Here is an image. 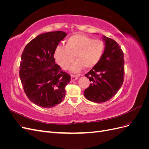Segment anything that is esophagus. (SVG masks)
<instances>
[{"label":"esophagus","instance_id":"esophagus-1","mask_svg":"<svg viewBox=\"0 0 149 149\" xmlns=\"http://www.w3.org/2000/svg\"><path fill=\"white\" fill-rule=\"evenodd\" d=\"M78 77H79L78 75L71 74V82H73V81H74L77 79L78 78Z\"/></svg>","mask_w":149,"mask_h":149}]
</instances>
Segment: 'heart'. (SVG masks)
<instances>
[{"mask_svg":"<svg viewBox=\"0 0 149 149\" xmlns=\"http://www.w3.org/2000/svg\"><path fill=\"white\" fill-rule=\"evenodd\" d=\"M104 51V44L100 40H94L82 34H76L66 40V46H58L54 53L57 63L63 69L69 68L71 63L77 60L71 66V70L79 71L83 66L91 68L98 63Z\"/></svg>","mask_w":149,"mask_h":149,"instance_id":"b5f03b06","label":"heart"}]
</instances>
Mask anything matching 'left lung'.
<instances>
[{"instance_id":"8db88e82","label":"left lung","mask_w":149,"mask_h":149,"mask_svg":"<svg viewBox=\"0 0 149 149\" xmlns=\"http://www.w3.org/2000/svg\"><path fill=\"white\" fill-rule=\"evenodd\" d=\"M105 48L98 63L85 74L89 86L84 96L90 101L101 103L109 101L123 85L124 75V53L115 40L103 36Z\"/></svg>"}]
</instances>
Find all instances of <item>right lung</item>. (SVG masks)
Returning <instances> with one entry per match:
<instances>
[{"label": "right lung", "instance_id": "obj_1", "mask_svg": "<svg viewBox=\"0 0 149 149\" xmlns=\"http://www.w3.org/2000/svg\"><path fill=\"white\" fill-rule=\"evenodd\" d=\"M66 35L62 31L40 34L22 52L20 78L26 96L36 105L50 108L64 100L71 77L55 63L54 53Z\"/></svg>", "mask_w": 149, "mask_h": 149}]
</instances>
